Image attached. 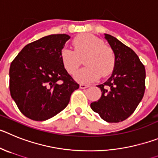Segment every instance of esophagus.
<instances>
[{
    "label": "esophagus",
    "instance_id": "1",
    "mask_svg": "<svg viewBox=\"0 0 158 158\" xmlns=\"http://www.w3.org/2000/svg\"><path fill=\"white\" fill-rule=\"evenodd\" d=\"M79 87H80L81 89H86V88L89 87V86L86 84H83V83H81V84L79 85Z\"/></svg>",
    "mask_w": 158,
    "mask_h": 158
}]
</instances>
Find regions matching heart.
<instances>
[{"mask_svg":"<svg viewBox=\"0 0 158 158\" xmlns=\"http://www.w3.org/2000/svg\"><path fill=\"white\" fill-rule=\"evenodd\" d=\"M73 45L74 51L69 48L62 49L60 59L67 72L74 74L79 69L81 59L85 56L83 62L86 66L75 75V79L79 82H94L113 71L116 63L114 52L101 38L92 34H83L74 38Z\"/></svg>","mask_w":158,"mask_h":158,"instance_id":"obj_1","label":"heart"}]
</instances>
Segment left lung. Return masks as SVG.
<instances>
[{"mask_svg": "<svg viewBox=\"0 0 158 158\" xmlns=\"http://www.w3.org/2000/svg\"><path fill=\"white\" fill-rule=\"evenodd\" d=\"M105 38L114 52L116 63L110 78L97 86L102 90V97L92 102L90 108L102 120L118 123L134 113L143 99L146 70L131 48L108 34H105Z\"/></svg>", "mask_w": 158, "mask_h": 158, "instance_id": "8db88e82", "label": "left lung"}]
</instances>
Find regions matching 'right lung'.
Returning a JSON list of instances; mask_svg holds the SVG:
<instances>
[{
	"label": "right lung",
	"mask_w": 158,
	"mask_h": 158,
	"mask_svg": "<svg viewBox=\"0 0 158 158\" xmlns=\"http://www.w3.org/2000/svg\"><path fill=\"white\" fill-rule=\"evenodd\" d=\"M70 36L51 35L27 44L10 65L9 89L19 111L36 121L66 108L79 85L64 69L60 52Z\"/></svg>",
	"instance_id": "right-lung-1"
}]
</instances>
